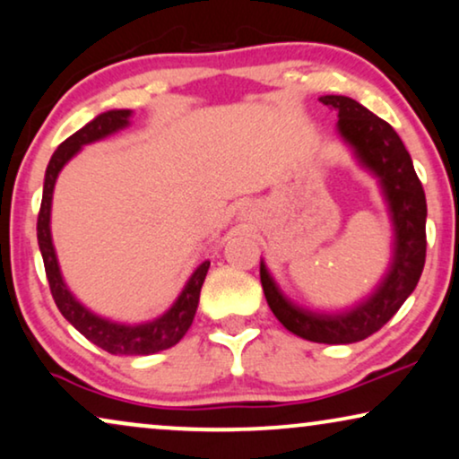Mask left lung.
I'll return each mask as SVG.
<instances>
[{"label":"left lung","mask_w":459,"mask_h":459,"mask_svg":"<svg viewBox=\"0 0 459 459\" xmlns=\"http://www.w3.org/2000/svg\"><path fill=\"white\" fill-rule=\"evenodd\" d=\"M338 112L336 131L359 165L378 179L393 221V263L374 292L344 311H317L280 290L261 261L269 309L288 332L305 341L351 344L378 332L418 286L426 259V196L411 156L391 125L347 96H322Z\"/></svg>","instance_id":"left-lung-1"}]
</instances>
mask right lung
Returning <instances> with one entry per match:
<instances>
[{
	"label": "right lung",
	"mask_w": 459,
	"mask_h": 459,
	"mask_svg": "<svg viewBox=\"0 0 459 459\" xmlns=\"http://www.w3.org/2000/svg\"><path fill=\"white\" fill-rule=\"evenodd\" d=\"M134 112L131 110H106L90 121L85 127H81L77 134H73L58 146V150L49 159L46 169V181H43V198L39 217H37V240H39V250L46 265V275L49 281V290L58 305L62 316L83 334L87 341L98 344L100 349L108 351L112 355H152L159 351L171 349L178 344L194 322L198 309L200 288L204 284L206 272H209V261L196 267V272L190 275L184 290L178 300L162 313V316L150 319L143 324H123L115 319L102 317L98 313L87 309L81 305L73 292L68 290L65 278H62L58 256L52 242V228H49V217H52V196L56 179L68 160L79 152L87 143L100 142L117 131L129 127V118Z\"/></svg>",
	"instance_id": "add662e5"
}]
</instances>
